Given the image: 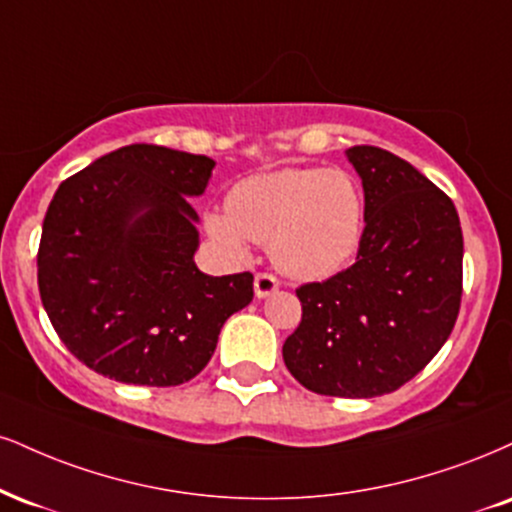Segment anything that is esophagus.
Instances as JSON below:
<instances>
[{
	"instance_id": "1",
	"label": "esophagus",
	"mask_w": 512,
	"mask_h": 512,
	"mask_svg": "<svg viewBox=\"0 0 512 512\" xmlns=\"http://www.w3.org/2000/svg\"><path fill=\"white\" fill-rule=\"evenodd\" d=\"M279 286H281V283L274 274L260 272L255 276V295H257V298H269V295H272Z\"/></svg>"
}]
</instances>
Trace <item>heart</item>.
I'll use <instances>...</instances> for the list:
<instances>
[{
	"mask_svg": "<svg viewBox=\"0 0 512 512\" xmlns=\"http://www.w3.org/2000/svg\"><path fill=\"white\" fill-rule=\"evenodd\" d=\"M209 238L226 255H248L250 240L269 245L283 274L326 279L353 260L365 231V202L336 169H281L236 183L229 212L205 214Z\"/></svg>",
	"mask_w": 512,
	"mask_h": 512,
	"instance_id": "obj_1",
	"label": "heart"
}]
</instances>
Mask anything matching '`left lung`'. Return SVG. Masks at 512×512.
<instances>
[{
  "label": "left lung",
  "mask_w": 512,
  "mask_h": 512,
  "mask_svg": "<svg viewBox=\"0 0 512 512\" xmlns=\"http://www.w3.org/2000/svg\"><path fill=\"white\" fill-rule=\"evenodd\" d=\"M365 190L353 267L298 288L303 319L283 362L319 396L374 398L422 372L451 336L463 298V231L453 200L372 145L346 152Z\"/></svg>",
  "instance_id": "8db88e82"
}]
</instances>
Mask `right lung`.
<instances>
[{
  "instance_id": "add662e5",
  "label": "right lung",
  "mask_w": 512,
  "mask_h": 512,
  "mask_svg": "<svg viewBox=\"0 0 512 512\" xmlns=\"http://www.w3.org/2000/svg\"><path fill=\"white\" fill-rule=\"evenodd\" d=\"M214 162L126 145L61 183L38 250V286L64 346L102 377L178 386L200 374L219 331L252 300V274L207 276L188 197Z\"/></svg>"
}]
</instances>
